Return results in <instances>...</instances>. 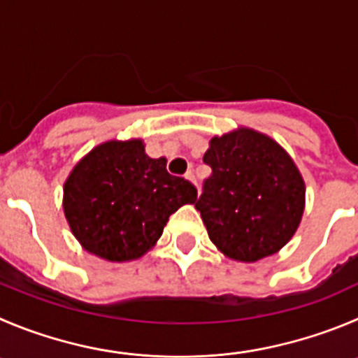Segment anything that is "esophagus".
<instances>
[{"label": "esophagus", "mask_w": 358, "mask_h": 358, "mask_svg": "<svg viewBox=\"0 0 358 358\" xmlns=\"http://www.w3.org/2000/svg\"><path fill=\"white\" fill-rule=\"evenodd\" d=\"M185 178H187V180H189V182H190V183H194V185H196V178H194V173H192V171H187V173H185Z\"/></svg>", "instance_id": "1"}]
</instances>
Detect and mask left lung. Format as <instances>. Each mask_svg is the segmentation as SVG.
<instances>
[{
  "label": "left lung",
  "instance_id": "8db88e82",
  "mask_svg": "<svg viewBox=\"0 0 358 358\" xmlns=\"http://www.w3.org/2000/svg\"><path fill=\"white\" fill-rule=\"evenodd\" d=\"M212 168L196 201L210 240L229 259L255 263L279 252L299 229L306 183L275 139L255 129L213 136Z\"/></svg>",
  "mask_w": 358,
  "mask_h": 358
}]
</instances>
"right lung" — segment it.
<instances>
[{"label": "right lung", "instance_id": "right-lung-1", "mask_svg": "<svg viewBox=\"0 0 358 358\" xmlns=\"http://www.w3.org/2000/svg\"><path fill=\"white\" fill-rule=\"evenodd\" d=\"M198 190L146 155L143 139H111L86 153L63 185V212L90 255L123 263L145 256L169 215L194 205Z\"/></svg>", "mask_w": 358, "mask_h": 358}]
</instances>
